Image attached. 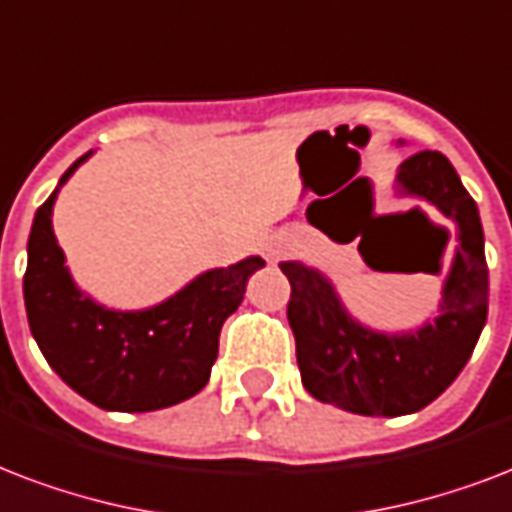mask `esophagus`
Wrapping results in <instances>:
<instances>
[{
    "mask_svg": "<svg viewBox=\"0 0 512 512\" xmlns=\"http://www.w3.org/2000/svg\"><path fill=\"white\" fill-rule=\"evenodd\" d=\"M268 255H271V260H279V257L284 255V247L282 244H273V247L268 249Z\"/></svg>",
    "mask_w": 512,
    "mask_h": 512,
    "instance_id": "obj_1",
    "label": "esophagus"
}]
</instances>
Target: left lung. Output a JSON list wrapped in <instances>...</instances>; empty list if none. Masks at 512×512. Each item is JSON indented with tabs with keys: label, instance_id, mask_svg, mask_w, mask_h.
<instances>
[{
	"label": "left lung",
	"instance_id": "8db88e82",
	"mask_svg": "<svg viewBox=\"0 0 512 512\" xmlns=\"http://www.w3.org/2000/svg\"><path fill=\"white\" fill-rule=\"evenodd\" d=\"M395 190L435 206L456 225V249L432 322L405 333L373 330L351 317L319 268L279 263L292 287L287 319L300 381L322 403L360 416H405L443 395L470 360L489 314L481 214L451 161L443 152H416L400 163Z\"/></svg>",
	"mask_w": 512,
	"mask_h": 512
}]
</instances>
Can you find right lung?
<instances>
[{
  "mask_svg": "<svg viewBox=\"0 0 512 512\" xmlns=\"http://www.w3.org/2000/svg\"><path fill=\"white\" fill-rule=\"evenodd\" d=\"M91 155L85 152L64 171L34 214L23 276L26 317L50 368L88 403L120 413L161 411L204 389L222 325L265 260L252 255L198 273L171 298L139 311L96 303L74 284L50 220L58 190Z\"/></svg>",
  "mask_w": 512,
  "mask_h": 512,
  "instance_id": "add662e5",
  "label": "right lung"
}]
</instances>
